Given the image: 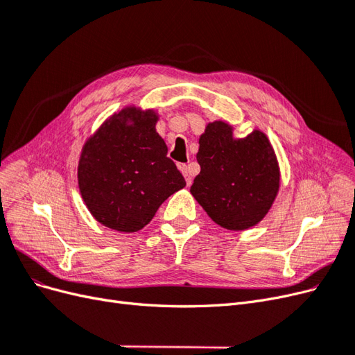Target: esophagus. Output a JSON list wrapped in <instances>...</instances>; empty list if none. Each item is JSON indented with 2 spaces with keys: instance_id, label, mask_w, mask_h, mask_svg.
Wrapping results in <instances>:
<instances>
[{
  "instance_id": "obj_1",
  "label": "esophagus",
  "mask_w": 355,
  "mask_h": 355,
  "mask_svg": "<svg viewBox=\"0 0 355 355\" xmlns=\"http://www.w3.org/2000/svg\"><path fill=\"white\" fill-rule=\"evenodd\" d=\"M179 168H180V171H182V175L185 176V180H187V185L189 187L191 185V182H192V178H191V175H189V170H188V166H185V164H180L179 166Z\"/></svg>"
}]
</instances>
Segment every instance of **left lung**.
Listing matches in <instances>:
<instances>
[{
  "mask_svg": "<svg viewBox=\"0 0 355 355\" xmlns=\"http://www.w3.org/2000/svg\"><path fill=\"white\" fill-rule=\"evenodd\" d=\"M198 144L201 170L191 194L222 228L243 231L259 223L280 188V170L268 137L254 130L234 139L231 125L214 121Z\"/></svg>",
  "mask_w": 355,
  "mask_h": 355,
  "instance_id": "obj_1",
  "label": "left lung"
}]
</instances>
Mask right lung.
Returning <instances> with one entry per match:
<instances>
[{
	"instance_id": "1",
	"label": "right lung",
	"mask_w": 355,
	"mask_h": 355,
	"mask_svg": "<svg viewBox=\"0 0 355 355\" xmlns=\"http://www.w3.org/2000/svg\"><path fill=\"white\" fill-rule=\"evenodd\" d=\"M154 111L125 108L85 142L78 185L90 213L105 227L136 232L187 182L167 157Z\"/></svg>"
}]
</instances>
